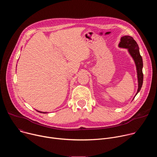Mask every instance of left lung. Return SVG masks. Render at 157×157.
I'll return each mask as SVG.
<instances>
[{
	"instance_id": "8db88e82",
	"label": "left lung",
	"mask_w": 157,
	"mask_h": 157,
	"mask_svg": "<svg viewBox=\"0 0 157 157\" xmlns=\"http://www.w3.org/2000/svg\"><path fill=\"white\" fill-rule=\"evenodd\" d=\"M119 47L127 48L128 50L129 54L132 57L133 59L134 60V62L136 63L138 79V89L136 94L133 98L134 99L136 96V95L139 93V92L140 91L144 79V75L142 72L143 60L140 54L139 47L135 40H134L132 36L128 35L123 36L122 37H121V42L119 44Z\"/></svg>"
}]
</instances>
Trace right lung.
Masks as SVG:
<instances>
[{
    "mask_svg": "<svg viewBox=\"0 0 157 157\" xmlns=\"http://www.w3.org/2000/svg\"><path fill=\"white\" fill-rule=\"evenodd\" d=\"M36 111H38V113H43V114H46V113H45V112H44H44H41V111H38V110H36Z\"/></svg>",
    "mask_w": 157,
    "mask_h": 157,
    "instance_id": "right-lung-1",
    "label": "right lung"
}]
</instances>
